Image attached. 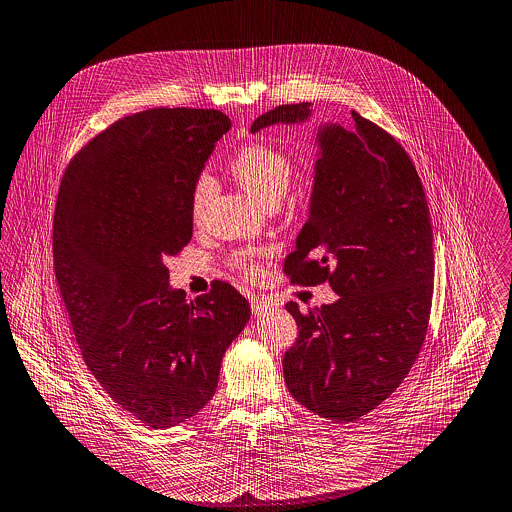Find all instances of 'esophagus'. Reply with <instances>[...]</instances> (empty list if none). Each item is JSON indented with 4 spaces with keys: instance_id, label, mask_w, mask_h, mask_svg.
Here are the masks:
<instances>
[{
    "instance_id": "1",
    "label": "esophagus",
    "mask_w": 512,
    "mask_h": 512,
    "mask_svg": "<svg viewBox=\"0 0 512 512\" xmlns=\"http://www.w3.org/2000/svg\"><path fill=\"white\" fill-rule=\"evenodd\" d=\"M271 309H273V303H271V301H267V299H263V297H251V311H253V315L261 317V315L269 313Z\"/></svg>"
}]
</instances>
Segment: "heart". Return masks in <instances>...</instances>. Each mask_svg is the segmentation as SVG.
I'll list each match as a JSON object with an SVG mask.
<instances>
[{"label": "heart", "mask_w": 512, "mask_h": 512, "mask_svg": "<svg viewBox=\"0 0 512 512\" xmlns=\"http://www.w3.org/2000/svg\"><path fill=\"white\" fill-rule=\"evenodd\" d=\"M231 175L233 179L259 203L265 207H277L283 199L291 177H293V161L291 157L261 141H253L239 149L231 159ZM215 195V181L209 173H201L195 179L191 191V215L193 219H201L207 211L211 199ZM235 265L245 273H255L253 253H239L235 257Z\"/></svg>", "instance_id": "1"}]
</instances>
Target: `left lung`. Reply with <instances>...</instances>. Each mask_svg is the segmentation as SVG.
<instances>
[{
  "mask_svg": "<svg viewBox=\"0 0 512 512\" xmlns=\"http://www.w3.org/2000/svg\"><path fill=\"white\" fill-rule=\"evenodd\" d=\"M311 103L279 105L251 133L307 123ZM309 217L285 259L293 283L329 281L339 299L303 315L283 357L289 393L311 413L357 421L403 383L423 347L433 301V227L407 151L353 111V127L321 123Z\"/></svg>",
  "mask_w": 512,
  "mask_h": 512,
  "instance_id": "8db88e82",
  "label": "left lung"
}]
</instances>
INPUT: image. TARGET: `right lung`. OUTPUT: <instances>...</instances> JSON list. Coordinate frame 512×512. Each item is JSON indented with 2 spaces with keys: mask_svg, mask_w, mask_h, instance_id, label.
<instances>
[{
  "mask_svg": "<svg viewBox=\"0 0 512 512\" xmlns=\"http://www.w3.org/2000/svg\"><path fill=\"white\" fill-rule=\"evenodd\" d=\"M229 127L217 109L127 115L71 159L59 185L53 265L75 341L107 395L151 429L213 399L251 317L229 283L187 301L165 267L191 241V191Z\"/></svg>",
  "mask_w": 512,
  "mask_h": 512,
  "instance_id": "add662e5",
  "label": "right lung"
}]
</instances>
